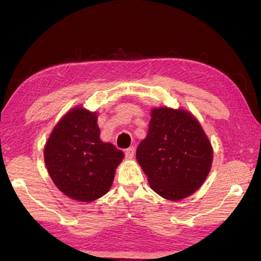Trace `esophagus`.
<instances>
[{"instance_id": "obj_1", "label": "esophagus", "mask_w": 261, "mask_h": 261, "mask_svg": "<svg viewBox=\"0 0 261 261\" xmlns=\"http://www.w3.org/2000/svg\"><path fill=\"white\" fill-rule=\"evenodd\" d=\"M124 154H125V158H126V159H132V158L135 156V147L126 148Z\"/></svg>"}]
</instances>
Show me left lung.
I'll return each instance as SVG.
<instances>
[{"mask_svg":"<svg viewBox=\"0 0 261 261\" xmlns=\"http://www.w3.org/2000/svg\"><path fill=\"white\" fill-rule=\"evenodd\" d=\"M153 191L168 200L196 192L208 175L213 149L199 122L183 109L154 108L136 152Z\"/></svg>","mask_w":261,"mask_h":261,"instance_id":"obj_1","label":"left lung"}]
</instances>
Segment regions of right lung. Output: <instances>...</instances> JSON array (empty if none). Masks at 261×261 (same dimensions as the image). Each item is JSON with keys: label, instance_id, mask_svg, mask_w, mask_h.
I'll return each mask as SVG.
<instances>
[{"label": "right lung", "instance_id": "1", "mask_svg": "<svg viewBox=\"0 0 261 261\" xmlns=\"http://www.w3.org/2000/svg\"><path fill=\"white\" fill-rule=\"evenodd\" d=\"M43 155L60 191L71 199L90 202L109 191L124 154L100 139L96 113L76 107L55 125Z\"/></svg>", "mask_w": 261, "mask_h": 261}]
</instances>
